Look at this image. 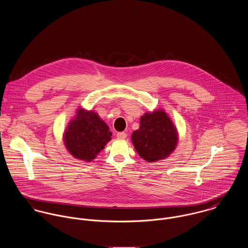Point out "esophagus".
<instances>
[{"instance_id": "esophagus-1", "label": "esophagus", "mask_w": 248, "mask_h": 248, "mask_svg": "<svg viewBox=\"0 0 248 248\" xmlns=\"http://www.w3.org/2000/svg\"><path fill=\"white\" fill-rule=\"evenodd\" d=\"M127 137V134L125 132H119L117 133V138L118 139H125Z\"/></svg>"}]
</instances>
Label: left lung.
Segmentation results:
<instances>
[{
    "label": "left lung",
    "mask_w": 248,
    "mask_h": 248,
    "mask_svg": "<svg viewBox=\"0 0 248 248\" xmlns=\"http://www.w3.org/2000/svg\"><path fill=\"white\" fill-rule=\"evenodd\" d=\"M139 156L147 163L165 160L176 149L179 133L174 123L163 108L145 112L140 119V127L131 135Z\"/></svg>",
    "instance_id": "8db88e82"
}]
</instances>
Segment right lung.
<instances>
[{
    "instance_id": "add662e5",
    "label": "right lung",
    "mask_w": 248,
    "mask_h": 248,
    "mask_svg": "<svg viewBox=\"0 0 248 248\" xmlns=\"http://www.w3.org/2000/svg\"><path fill=\"white\" fill-rule=\"evenodd\" d=\"M112 132L97 112L82 108L68 122L62 140L66 150L75 158L92 162L111 140Z\"/></svg>"
}]
</instances>
